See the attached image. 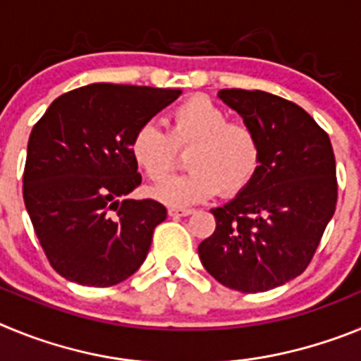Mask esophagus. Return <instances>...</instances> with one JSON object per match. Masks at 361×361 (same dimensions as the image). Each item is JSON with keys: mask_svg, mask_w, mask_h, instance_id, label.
<instances>
[{"mask_svg": "<svg viewBox=\"0 0 361 361\" xmlns=\"http://www.w3.org/2000/svg\"><path fill=\"white\" fill-rule=\"evenodd\" d=\"M168 213H170V216H188L193 213V209L191 208H170L168 209Z\"/></svg>", "mask_w": 361, "mask_h": 361, "instance_id": "34e87169", "label": "esophagus"}]
</instances>
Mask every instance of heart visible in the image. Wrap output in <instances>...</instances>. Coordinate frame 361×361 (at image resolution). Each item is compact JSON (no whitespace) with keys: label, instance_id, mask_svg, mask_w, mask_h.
<instances>
[{"label":"heart","instance_id":"1","mask_svg":"<svg viewBox=\"0 0 361 361\" xmlns=\"http://www.w3.org/2000/svg\"><path fill=\"white\" fill-rule=\"evenodd\" d=\"M191 147L190 171L153 188L155 199L170 206H188L219 193L235 195L253 180L260 164V142L247 123L229 121L224 108L197 95L178 104L168 132L145 123L130 142L135 164L152 180H161L176 164V149Z\"/></svg>","mask_w":361,"mask_h":361}]
</instances>
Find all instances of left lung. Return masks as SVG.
Wrapping results in <instances>:
<instances>
[{
	"mask_svg": "<svg viewBox=\"0 0 361 361\" xmlns=\"http://www.w3.org/2000/svg\"><path fill=\"white\" fill-rule=\"evenodd\" d=\"M260 142V164L231 202L213 208L216 228L200 242L209 275L242 293H264L311 264L338 200L331 139L304 108L262 90L224 88Z\"/></svg>",
	"mask_w": 361,
	"mask_h": 361,
	"instance_id": "1",
	"label": "left lung"
}]
</instances>
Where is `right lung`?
Returning <instances> with one entry per match:
<instances>
[{
	"label": "right lung",
	"instance_id": "1",
	"mask_svg": "<svg viewBox=\"0 0 361 361\" xmlns=\"http://www.w3.org/2000/svg\"><path fill=\"white\" fill-rule=\"evenodd\" d=\"M178 95V88L94 82L59 95L34 124L25 206L50 266L70 282L110 288L145 262L166 208L126 197L141 184L130 142Z\"/></svg>",
	"mask_w": 361,
	"mask_h": 361
}]
</instances>
